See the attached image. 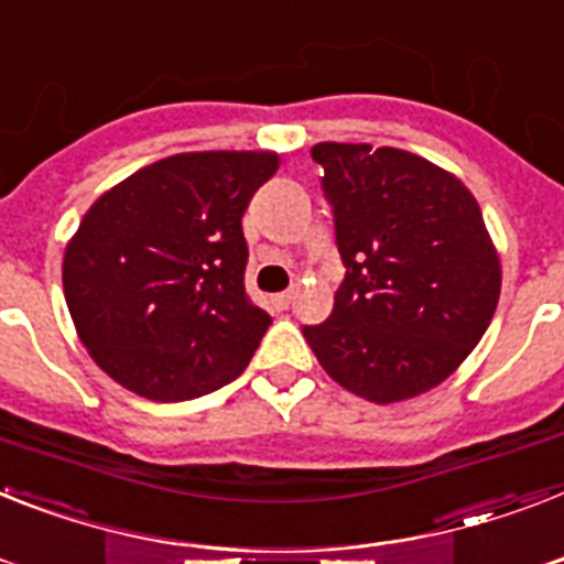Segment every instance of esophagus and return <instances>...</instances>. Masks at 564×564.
Listing matches in <instances>:
<instances>
[{"instance_id": "obj_1", "label": "esophagus", "mask_w": 564, "mask_h": 564, "mask_svg": "<svg viewBox=\"0 0 564 564\" xmlns=\"http://www.w3.org/2000/svg\"><path fill=\"white\" fill-rule=\"evenodd\" d=\"M292 297H295V290L278 292V295H272V304H274V306H281V310H286V306L292 304Z\"/></svg>"}]
</instances>
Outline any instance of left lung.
<instances>
[{"instance_id": "8db88e82", "label": "left lung", "mask_w": 564, "mask_h": 564, "mask_svg": "<svg viewBox=\"0 0 564 564\" xmlns=\"http://www.w3.org/2000/svg\"><path fill=\"white\" fill-rule=\"evenodd\" d=\"M347 274L333 315L304 327L322 368L365 400L441 386L487 333L501 263L464 182L409 150L315 144Z\"/></svg>"}]
</instances>
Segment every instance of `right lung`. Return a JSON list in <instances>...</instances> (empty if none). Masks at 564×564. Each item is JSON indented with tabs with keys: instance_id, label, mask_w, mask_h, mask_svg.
Instances as JSON below:
<instances>
[{
	"instance_id": "1",
	"label": "right lung",
	"mask_w": 564,
	"mask_h": 564,
	"mask_svg": "<svg viewBox=\"0 0 564 564\" xmlns=\"http://www.w3.org/2000/svg\"><path fill=\"white\" fill-rule=\"evenodd\" d=\"M274 171L267 150L167 155L86 210L63 292L77 336L118 386L182 402L246 370L272 318L246 295L242 210Z\"/></svg>"
}]
</instances>
